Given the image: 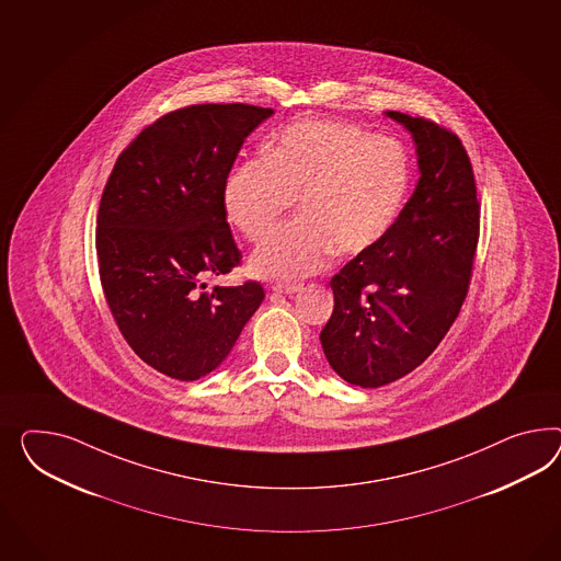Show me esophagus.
Instances as JSON below:
<instances>
[{
  "instance_id": "34e87169",
  "label": "esophagus",
  "mask_w": 561,
  "mask_h": 561,
  "mask_svg": "<svg viewBox=\"0 0 561 561\" xmlns=\"http://www.w3.org/2000/svg\"><path fill=\"white\" fill-rule=\"evenodd\" d=\"M273 291H279V294H296L302 289V284H275L272 286Z\"/></svg>"
}]
</instances>
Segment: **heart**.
Returning a JSON list of instances; mask_svg holds the SVG:
<instances>
[{
	"label": "heart",
	"mask_w": 561,
	"mask_h": 561,
	"mask_svg": "<svg viewBox=\"0 0 561 561\" xmlns=\"http://www.w3.org/2000/svg\"><path fill=\"white\" fill-rule=\"evenodd\" d=\"M410 159L394 138L339 121H300L273 138L265 157L234 167L222 204L249 241L263 239L297 197L300 216L273 230L249 259L261 279L298 282L329 257H355L396 225L410 192Z\"/></svg>",
	"instance_id": "obj_1"
}]
</instances>
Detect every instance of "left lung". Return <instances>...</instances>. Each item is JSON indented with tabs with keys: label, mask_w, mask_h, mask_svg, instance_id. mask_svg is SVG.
I'll return each instance as SVG.
<instances>
[{
	"label": "left lung",
	"mask_w": 561,
	"mask_h": 561,
	"mask_svg": "<svg viewBox=\"0 0 561 561\" xmlns=\"http://www.w3.org/2000/svg\"><path fill=\"white\" fill-rule=\"evenodd\" d=\"M412 133L421 180L392 230L333 275V314L320 333L341 378L379 388L423 364L470 289L480 202L470 154L449 128L388 112Z\"/></svg>",
	"instance_id": "8db88e82"
}]
</instances>
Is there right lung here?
Here are the masks:
<instances>
[{"instance_id":"obj_1","label":"right lung","mask_w":561,"mask_h":561,"mask_svg":"<svg viewBox=\"0 0 561 561\" xmlns=\"http://www.w3.org/2000/svg\"><path fill=\"white\" fill-rule=\"evenodd\" d=\"M272 107L197 104L145 126L116 159L98 210L95 251L107 308L152 369L180 381L227 359L265 291H204L241 265L222 204L244 138Z\"/></svg>"}]
</instances>
